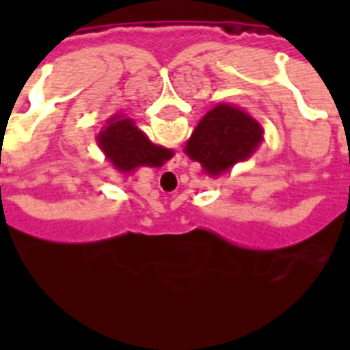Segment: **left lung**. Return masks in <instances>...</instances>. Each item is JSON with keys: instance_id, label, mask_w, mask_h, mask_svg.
Returning <instances> with one entry per match:
<instances>
[{"instance_id": "left-lung-1", "label": "left lung", "mask_w": 350, "mask_h": 350, "mask_svg": "<svg viewBox=\"0 0 350 350\" xmlns=\"http://www.w3.org/2000/svg\"><path fill=\"white\" fill-rule=\"evenodd\" d=\"M265 140V129L243 108L219 103L202 117L185 142L184 152L200 163L210 177L230 172L258 150Z\"/></svg>"}]
</instances>
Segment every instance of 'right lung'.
I'll return each mask as SVG.
<instances>
[{"mask_svg": "<svg viewBox=\"0 0 350 350\" xmlns=\"http://www.w3.org/2000/svg\"><path fill=\"white\" fill-rule=\"evenodd\" d=\"M96 144L120 173H133L142 166L159 168L173 157L172 148L152 144L147 135L138 129L135 120L122 113H116L105 120V126L96 137Z\"/></svg>", "mask_w": 350, "mask_h": 350, "instance_id": "obj_1", "label": "right lung"}]
</instances>
